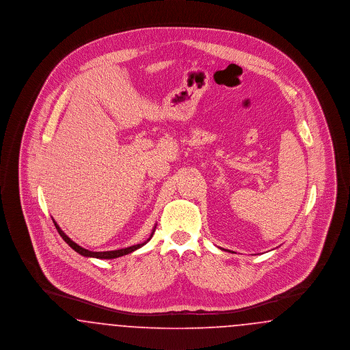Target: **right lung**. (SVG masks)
Returning a JSON list of instances; mask_svg holds the SVG:
<instances>
[{"instance_id":"right-lung-1","label":"right lung","mask_w":350,"mask_h":350,"mask_svg":"<svg viewBox=\"0 0 350 350\" xmlns=\"http://www.w3.org/2000/svg\"><path fill=\"white\" fill-rule=\"evenodd\" d=\"M53 223H55V227H56V230H57V232L59 234L63 237V240L67 243L68 245L72 248V250H76L77 253H80L81 256L83 257H94V258H103V260H111V258H118V257H122V256H124V254H129V253H131L133 250H139V248H142L144 244H147L148 241L150 240V237L153 236V232H154V228H153V231L150 233V239L147 240V241H144V243H142V244H136V245H133V247H129V248H124V250H107V252H92V250H85L83 247H80L79 244H76L75 241H72L69 237H68L66 233L62 231V228L57 226V223L53 220Z\"/></svg>"}]
</instances>
